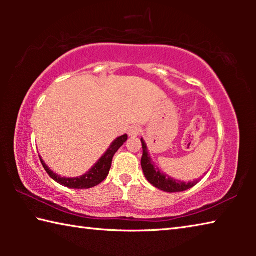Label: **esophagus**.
Wrapping results in <instances>:
<instances>
[{"label":"esophagus","instance_id":"esophagus-1","mask_svg":"<svg viewBox=\"0 0 256 256\" xmlns=\"http://www.w3.org/2000/svg\"><path fill=\"white\" fill-rule=\"evenodd\" d=\"M141 132H142V128L138 126V125H134V126H131L128 128V133L130 136H138Z\"/></svg>","mask_w":256,"mask_h":256}]
</instances>
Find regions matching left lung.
Returning a JSON list of instances; mask_svg holds the SVG:
<instances>
[{"mask_svg":"<svg viewBox=\"0 0 256 256\" xmlns=\"http://www.w3.org/2000/svg\"><path fill=\"white\" fill-rule=\"evenodd\" d=\"M142 144V149H144V154H142L141 158V166L142 170H144V174L146 178L148 180L150 184H152L154 188L164 190V192L168 193H175V192H183V190H188L193 188L194 185L198 183V180H193V182H180L172 178V177L164 174L159 168H156L154 162L152 159L150 158V154L148 152V148H146V144L144 138H141Z\"/></svg>","mask_w":256,"mask_h":256,"instance_id":"8db88e82","label":"left lung"}]
</instances>
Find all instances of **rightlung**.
I'll use <instances>...</instances> for the list:
<instances>
[{"instance_id": "add662e5", "label": "right lung", "mask_w": 256, "mask_h": 256, "mask_svg": "<svg viewBox=\"0 0 256 256\" xmlns=\"http://www.w3.org/2000/svg\"><path fill=\"white\" fill-rule=\"evenodd\" d=\"M126 140H128L126 134H124L122 136H118L116 140L112 142L110 148H108L106 152L102 156V158L94 164L92 170L86 172L84 175H81L79 177H72V178H68V177H62L58 174H55L53 170H50L48 166L44 162V160L42 159V157L40 158L42 167L45 168L47 174H48L55 182H58V184L66 186L68 188H76V190L92 188L94 186L100 184L108 176V172H110V166H112V157H114V154L118 152V150L125 144V141Z\"/></svg>"}]
</instances>
